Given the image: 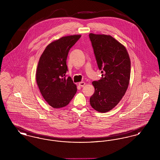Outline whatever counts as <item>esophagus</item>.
Returning a JSON list of instances; mask_svg holds the SVG:
<instances>
[{"label": "esophagus", "mask_w": 160, "mask_h": 160, "mask_svg": "<svg viewBox=\"0 0 160 160\" xmlns=\"http://www.w3.org/2000/svg\"><path fill=\"white\" fill-rule=\"evenodd\" d=\"M78 85L80 86V87H83L85 85V83L84 82H80L79 83H78Z\"/></svg>", "instance_id": "esophagus-1"}]
</instances>
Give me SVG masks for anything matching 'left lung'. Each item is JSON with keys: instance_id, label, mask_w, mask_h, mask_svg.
Masks as SVG:
<instances>
[{"instance_id": "obj_1", "label": "left lung", "mask_w": 160, "mask_h": 160, "mask_svg": "<svg viewBox=\"0 0 160 160\" xmlns=\"http://www.w3.org/2000/svg\"><path fill=\"white\" fill-rule=\"evenodd\" d=\"M89 38L102 77L92 84L95 92L90 104L105 113L113 109L125 95L129 84L131 61L126 48L110 35L90 33Z\"/></svg>"}]
</instances>
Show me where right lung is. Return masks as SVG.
<instances>
[{
    "mask_svg": "<svg viewBox=\"0 0 160 160\" xmlns=\"http://www.w3.org/2000/svg\"><path fill=\"white\" fill-rule=\"evenodd\" d=\"M80 35L63 37L51 42L41 54L37 69L36 80L44 99L50 106H66L76 93V85L66 75L67 59L70 48Z\"/></svg>",
    "mask_w": 160,
    "mask_h": 160,
    "instance_id": "obj_1",
    "label": "right lung"
}]
</instances>
